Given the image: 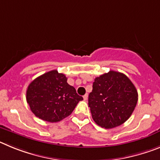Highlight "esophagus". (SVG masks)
Instances as JSON below:
<instances>
[{
  "label": "esophagus",
  "mask_w": 160,
  "mask_h": 160,
  "mask_svg": "<svg viewBox=\"0 0 160 160\" xmlns=\"http://www.w3.org/2000/svg\"><path fill=\"white\" fill-rule=\"evenodd\" d=\"M87 98H88V94H85L84 96H83V99H84L85 101H87Z\"/></svg>",
  "instance_id": "obj_1"
}]
</instances>
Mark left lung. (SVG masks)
I'll use <instances>...</instances> for the list:
<instances>
[{
    "mask_svg": "<svg viewBox=\"0 0 160 160\" xmlns=\"http://www.w3.org/2000/svg\"><path fill=\"white\" fill-rule=\"evenodd\" d=\"M138 92L122 73L111 70L95 78L88 105L94 122L106 129L127 121L136 107Z\"/></svg>",
    "mask_w": 160,
    "mask_h": 160,
    "instance_id": "1",
    "label": "left lung"
}]
</instances>
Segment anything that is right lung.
<instances>
[{
    "instance_id": "right-lung-1",
    "label": "right lung",
    "mask_w": 160,
    "mask_h": 160,
    "mask_svg": "<svg viewBox=\"0 0 160 160\" xmlns=\"http://www.w3.org/2000/svg\"><path fill=\"white\" fill-rule=\"evenodd\" d=\"M83 100L67 78L51 70L35 78L27 88L26 101L35 116L49 122H57L69 116L79 101Z\"/></svg>"
}]
</instances>
